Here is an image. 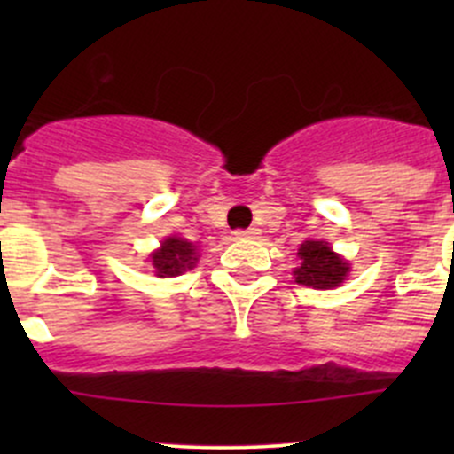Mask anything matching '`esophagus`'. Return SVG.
I'll use <instances>...</instances> for the list:
<instances>
[{"mask_svg":"<svg viewBox=\"0 0 454 454\" xmlns=\"http://www.w3.org/2000/svg\"><path fill=\"white\" fill-rule=\"evenodd\" d=\"M259 235L256 228H248V231H235V239H254Z\"/></svg>","mask_w":454,"mask_h":454,"instance_id":"1","label":"esophagus"}]
</instances>
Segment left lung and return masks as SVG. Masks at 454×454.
<instances>
[{
	"instance_id": "1",
	"label": "left lung",
	"mask_w": 454,
	"mask_h": 454,
	"mask_svg": "<svg viewBox=\"0 0 454 454\" xmlns=\"http://www.w3.org/2000/svg\"><path fill=\"white\" fill-rule=\"evenodd\" d=\"M299 268H294V278L301 286L314 290H332L338 287L349 274V263L340 254L329 248L327 241L308 239L299 248Z\"/></svg>"
}]
</instances>
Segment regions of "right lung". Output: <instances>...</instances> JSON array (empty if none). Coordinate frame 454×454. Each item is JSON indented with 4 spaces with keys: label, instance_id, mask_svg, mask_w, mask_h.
Segmentation results:
<instances>
[{
    "label": "right lung",
    "instance_id": "1",
    "mask_svg": "<svg viewBox=\"0 0 454 454\" xmlns=\"http://www.w3.org/2000/svg\"><path fill=\"white\" fill-rule=\"evenodd\" d=\"M195 263H198V248L177 235L167 237L162 246L151 254V265L155 270V277L160 278L177 277V274L195 268Z\"/></svg>",
    "mask_w": 454,
    "mask_h": 454
}]
</instances>
